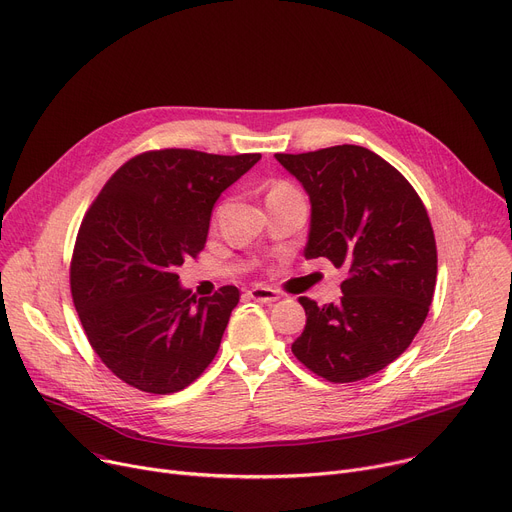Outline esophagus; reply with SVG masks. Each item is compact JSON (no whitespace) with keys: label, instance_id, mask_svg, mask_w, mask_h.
I'll return each instance as SVG.
<instances>
[{"label":"esophagus","instance_id":"esophagus-1","mask_svg":"<svg viewBox=\"0 0 512 512\" xmlns=\"http://www.w3.org/2000/svg\"><path fill=\"white\" fill-rule=\"evenodd\" d=\"M248 297L254 299V302H260V304H275L281 295H279V291H275V289L260 287V285H258V287H252V289L248 291Z\"/></svg>","mask_w":512,"mask_h":512}]
</instances>
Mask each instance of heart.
<instances>
[{
	"instance_id": "1",
	"label": "heart",
	"mask_w": 512,
	"mask_h": 512,
	"mask_svg": "<svg viewBox=\"0 0 512 512\" xmlns=\"http://www.w3.org/2000/svg\"><path fill=\"white\" fill-rule=\"evenodd\" d=\"M277 192H295V190L289 184H277L270 194H277Z\"/></svg>"
}]
</instances>
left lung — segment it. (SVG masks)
I'll use <instances>...</instances> for the list:
<instances>
[{"label":"left lung","instance_id":"1","mask_svg":"<svg viewBox=\"0 0 512 512\" xmlns=\"http://www.w3.org/2000/svg\"><path fill=\"white\" fill-rule=\"evenodd\" d=\"M275 157L310 196L306 258L345 273L339 304L299 297L306 328L291 351L328 382L364 380L395 362L428 316L438 256L426 206L364 146Z\"/></svg>","mask_w":512,"mask_h":512}]
</instances>
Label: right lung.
I'll list each match as a JSON object with an SVG mask.
<instances>
[{
    "label": "right lung",
    "mask_w": 512,
    "mask_h": 512,
    "mask_svg": "<svg viewBox=\"0 0 512 512\" xmlns=\"http://www.w3.org/2000/svg\"><path fill=\"white\" fill-rule=\"evenodd\" d=\"M258 161V153L148 150L119 167L90 204L70 287L90 347L119 380L169 395L215 359L239 289L196 299L177 268L204 248L219 196Z\"/></svg>",
    "instance_id": "1"
}]
</instances>
